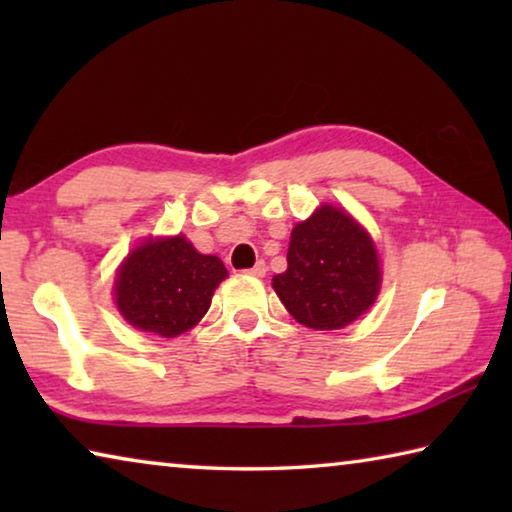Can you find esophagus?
<instances>
[{
    "label": "esophagus",
    "instance_id": "1",
    "mask_svg": "<svg viewBox=\"0 0 512 512\" xmlns=\"http://www.w3.org/2000/svg\"><path fill=\"white\" fill-rule=\"evenodd\" d=\"M246 273L253 275V277H264L266 275V264L264 262H257L253 268H248Z\"/></svg>",
    "mask_w": 512,
    "mask_h": 512
}]
</instances>
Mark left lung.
<instances>
[{"label": "left lung", "mask_w": 512, "mask_h": 512, "mask_svg": "<svg viewBox=\"0 0 512 512\" xmlns=\"http://www.w3.org/2000/svg\"><path fill=\"white\" fill-rule=\"evenodd\" d=\"M287 271L273 289L289 314L311 329H341L375 305L381 268L366 228L334 205H320L291 230Z\"/></svg>", "instance_id": "left-lung-1"}]
</instances>
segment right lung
<instances>
[{"mask_svg":"<svg viewBox=\"0 0 512 512\" xmlns=\"http://www.w3.org/2000/svg\"><path fill=\"white\" fill-rule=\"evenodd\" d=\"M225 277L221 259L201 255L183 235L149 237L121 262L115 305L133 327L173 339L205 316Z\"/></svg>","mask_w":512,"mask_h":512,"instance_id":"1","label":"right lung"}]
</instances>
